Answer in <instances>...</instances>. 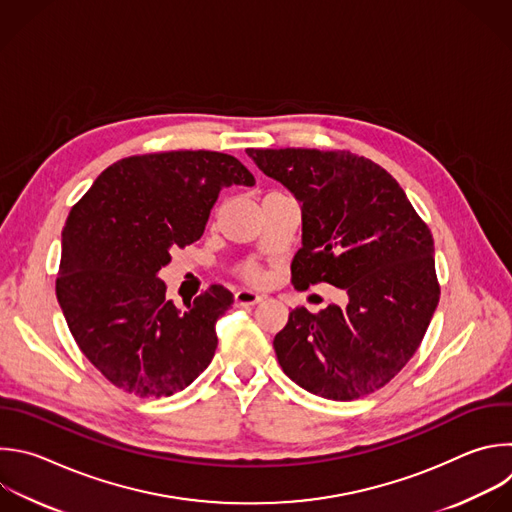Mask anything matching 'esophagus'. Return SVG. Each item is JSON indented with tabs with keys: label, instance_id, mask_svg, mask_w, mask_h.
Returning <instances> with one entry per match:
<instances>
[{
	"label": "esophagus",
	"instance_id": "obj_1",
	"mask_svg": "<svg viewBox=\"0 0 512 512\" xmlns=\"http://www.w3.org/2000/svg\"><path fill=\"white\" fill-rule=\"evenodd\" d=\"M263 297L259 295V293H255V291H251V289H239L237 293H235V303L237 305H255V303H259Z\"/></svg>",
	"mask_w": 512,
	"mask_h": 512
}]
</instances>
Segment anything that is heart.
<instances>
[{"mask_svg": "<svg viewBox=\"0 0 512 512\" xmlns=\"http://www.w3.org/2000/svg\"><path fill=\"white\" fill-rule=\"evenodd\" d=\"M239 273H241L245 279H249V281H257V279L261 277V271H259V267H257V265H253V263H247V265H243V267L239 269Z\"/></svg>", "mask_w": 512, "mask_h": 512, "instance_id": "obj_1", "label": "heart"}]
</instances>
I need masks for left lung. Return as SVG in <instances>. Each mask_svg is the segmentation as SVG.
Here are the masks:
<instances>
[{
  "label": "left lung",
  "mask_w": 512,
  "mask_h": 512,
  "mask_svg": "<svg viewBox=\"0 0 512 512\" xmlns=\"http://www.w3.org/2000/svg\"><path fill=\"white\" fill-rule=\"evenodd\" d=\"M247 154L301 203L295 289L325 281L348 293L346 307L289 313L273 339L283 372L327 400L380 390L416 354L440 299L428 225L370 158L315 148Z\"/></svg>",
  "instance_id": "obj_1"
}]
</instances>
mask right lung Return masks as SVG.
<instances>
[{
  "mask_svg": "<svg viewBox=\"0 0 512 512\" xmlns=\"http://www.w3.org/2000/svg\"><path fill=\"white\" fill-rule=\"evenodd\" d=\"M231 185H255L231 154L154 152L108 166L72 207L56 295L78 348L116 388L170 396L211 364L233 293L211 285L181 311L156 275L170 249L201 239Z\"/></svg>",
  "mask_w": 512,
  "mask_h": 512,
  "instance_id": "1",
  "label": "right lung"
}]
</instances>
